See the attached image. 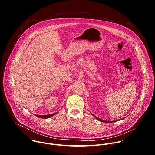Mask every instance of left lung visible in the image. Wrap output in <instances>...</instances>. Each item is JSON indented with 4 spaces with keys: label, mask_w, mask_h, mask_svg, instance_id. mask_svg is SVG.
Masks as SVG:
<instances>
[{
    "label": "left lung",
    "mask_w": 155,
    "mask_h": 155,
    "mask_svg": "<svg viewBox=\"0 0 155 155\" xmlns=\"http://www.w3.org/2000/svg\"><path fill=\"white\" fill-rule=\"evenodd\" d=\"M91 115H93L92 114H91ZM94 117H96V119L97 120H98L99 121H102V122H104V123H113L114 122V121H106V120H101V119H100V118H97V117H96V116H94V115H93Z\"/></svg>",
    "instance_id": "obj_1"
}]
</instances>
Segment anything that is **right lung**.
<instances>
[{"instance_id":"add662e5","label":"right lung","mask_w":155,"mask_h":155,"mask_svg":"<svg viewBox=\"0 0 155 155\" xmlns=\"http://www.w3.org/2000/svg\"><path fill=\"white\" fill-rule=\"evenodd\" d=\"M57 113H55V114H50V115H37L38 117L39 118H50L52 116L54 115L55 114H56Z\"/></svg>"}]
</instances>
